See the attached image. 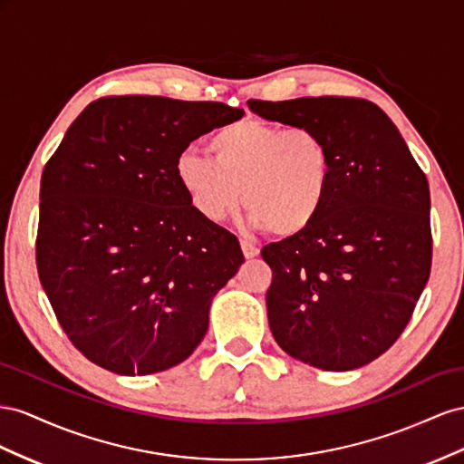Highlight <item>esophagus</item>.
Here are the masks:
<instances>
[{"instance_id": "34e87169", "label": "esophagus", "mask_w": 464, "mask_h": 464, "mask_svg": "<svg viewBox=\"0 0 464 464\" xmlns=\"http://www.w3.org/2000/svg\"><path fill=\"white\" fill-rule=\"evenodd\" d=\"M241 248H243L245 258H255V256L260 255V248L253 243H248V241H241Z\"/></svg>"}]
</instances>
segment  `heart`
I'll use <instances>...</instances> for the list:
<instances>
[{"label": "heart", "mask_w": 464, "mask_h": 464, "mask_svg": "<svg viewBox=\"0 0 464 464\" xmlns=\"http://www.w3.org/2000/svg\"><path fill=\"white\" fill-rule=\"evenodd\" d=\"M209 151L214 159L187 150L175 163L180 190L206 221L229 218L241 198L253 227L291 237L326 204L333 163L311 128L245 118L218 130Z\"/></svg>", "instance_id": "obj_1"}]
</instances>
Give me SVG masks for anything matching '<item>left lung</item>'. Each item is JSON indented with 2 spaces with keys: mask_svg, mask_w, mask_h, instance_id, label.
I'll use <instances>...</instances> for the list:
<instances>
[{
  "mask_svg": "<svg viewBox=\"0 0 464 464\" xmlns=\"http://www.w3.org/2000/svg\"><path fill=\"white\" fill-rule=\"evenodd\" d=\"M248 109L266 121L314 130L333 163L319 218L262 248L272 268V336L285 353L324 372L373 362L402 334L428 284V179L372 101L250 99Z\"/></svg>",
  "mask_w": 464,
  "mask_h": 464,
  "instance_id": "8db88e82",
  "label": "left lung"
}]
</instances>
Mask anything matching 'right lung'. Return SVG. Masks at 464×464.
<instances>
[{
	"label": "right lung",
	"instance_id": "1",
	"mask_svg": "<svg viewBox=\"0 0 464 464\" xmlns=\"http://www.w3.org/2000/svg\"><path fill=\"white\" fill-rule=\"evenodd\" d=\"M243 114L211 101L102 97L48 159L38 277L89 362L150 375L202 342L211 299L245 256L233 233L188 204L175 163L190 141Z\"/></svg>",
	"mask_w": 464,
	"mask_h": 464
}]
</instances>
